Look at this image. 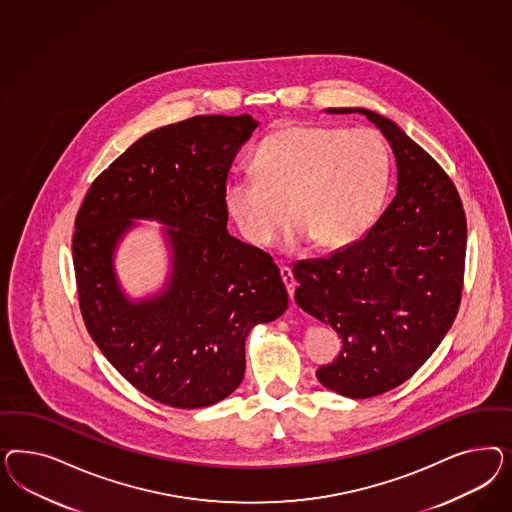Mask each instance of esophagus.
Returning <instances> with one entry per match:
<instances>
[{
    "mask_svg": "<svg viewBox=\"0 0 512 512\" xmlns=\"http://www.w3.org/2000/svg\"><path fill=\"white\" fill-rule=\"evenodd\" d=\"M279 272H281V279H283V283H285V287H287V293L293 298V296H295L296 281L295 278H293L291 268H289V266H281Z\"/></svg>",
    "mask_w": 512,
    "mask_h": 512,
    "instance_id": "esophagus-1",
    "label": "esophagus"
}]
</instances>
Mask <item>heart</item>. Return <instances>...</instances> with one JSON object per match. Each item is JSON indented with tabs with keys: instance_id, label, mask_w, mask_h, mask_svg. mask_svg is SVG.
<instances>
[{
	"instance_id": "obj_1",
	"label": "heart",
	"mask_w": 512,
	"mask_h": 512,
	"mask_svg": "<svg viewBox=\"0 0 512 512\" xmlns=\"http://www.w3.org/2000/svg\"><path fill=\"white\" fill-rule=\"evenodd\" d=\"M257 176H233L225 206L240 233L268 246L289 217L291 244L340 249L372 229L392 186V152L373 129L291 124L270 133L253 157Z\"/></svg>"
}]
</instances>
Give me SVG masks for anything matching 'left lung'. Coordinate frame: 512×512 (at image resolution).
Returning <instances> with one entry per match:
<instances>
[{
	"label": "left lung",
	"instance_id": "8db88e82",
	"mask_svg": "<svg viewBox=\"0 0 512 512\" xmlns=\"http://www.w3.org/2000/svg\"><path fill=\"white\" fill-rule=\"evenodd\" d=\"M326 112L366 116L398 165L396 197L364 238L293 266L296 304L343 343L317 377L360 400L400 387L449 332L464 289L467 223L449 174L398 125L373 110Z\"/></svg>",
	"mask_w": 512,
	"mask_h": 512
}]
</instances>
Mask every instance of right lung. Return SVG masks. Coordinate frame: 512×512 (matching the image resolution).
<instances>
[{"label":"right lung","instance_id":"right-lung-1","mask_svg":"<svg viewBox=\"0 0 512 512\" xmlns=\"http://www.w3.org/2000/svg\"><path fill=\"white\" fill-rule=\"evenodd\" d=\"M255 127L249 114L159 127L93 180L78 210L73 264L84 325L155 402L199 409L227 398L244 379L249 330L287 310L274 259L227 231V176ZM131 218L170 225L172 278L142 303L123 295L111 266Z\"/></svg>","mask_w":512,"mask_h":512}]
</instances>
